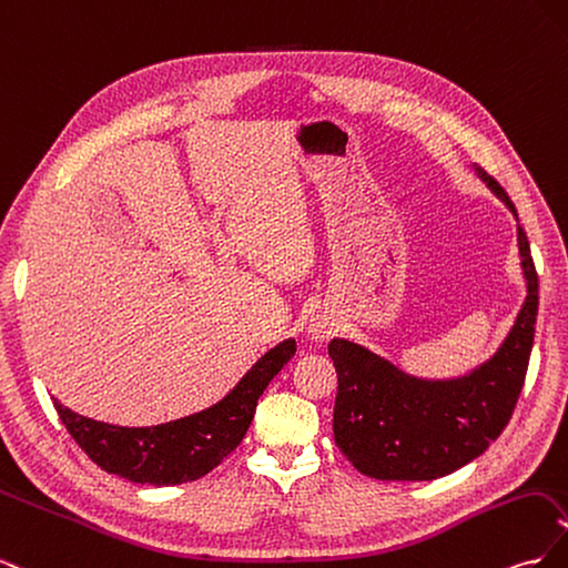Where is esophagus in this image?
<instances>
[{
    "label": "esophagus",
    "mask_w": 568,
    "mask_h": 568,
    "mask_svg": "<svg viewBox=\"0 0 568 568\" xmlns=\"http://www.w3.org/2000/svg\"><path fill=\"white\" fill-rule=\"evenodd\" d=\"M334 326H336V322L332 317L315 315L311 320V324H307V338H311V341H326L334 334Z\"/></svg>",
    "instance_id": "1"
}]
</instances>
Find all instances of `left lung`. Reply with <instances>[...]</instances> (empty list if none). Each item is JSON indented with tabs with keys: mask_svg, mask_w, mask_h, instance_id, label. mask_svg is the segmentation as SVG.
Masks as SVG:
<instances>
[{
	"mask_svg": "<svg viewBox=\"0 0 568 568\" xmlns=\"http://www.w3.org/2000/svg\"><path fill=\"white\" fill-rule=\"evenodd\" d=\"M486 182L517 217L511 199L484 168ZM526 298L511 329L486 363L455 379H422L348 338L329 355L338 376L334 440L353 467L379 480H434L457 471L503 434L524 388L538 317V274L517 225Z\"/></svg>",
	"mask_w": 568,
	"mask_h": 568,
	"instance_id": "left-lung-1",
	"label": "left lung"
}]
</instances>
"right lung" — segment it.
Here are the masks:
<instances>
[{
	"instance_id": "obj_1",
	"label": "right lung",
	"mask_w": 568,
	"mask_h": 568,
	"mask_svg": "<svg viewBox=\"0 0 568 568\" xmlns=\"http://www.w3.org/2000/svg\"><path fill=\"white\" fill-rule=\"evenodd\" d=\"M296 355V341L284 338L239 379V384L194 415L156 426H115L82 417L54 398L68 434L101 469L142 486H178L215 469L248 432L257 398Z\"/></svg>"
}]
</instances>
